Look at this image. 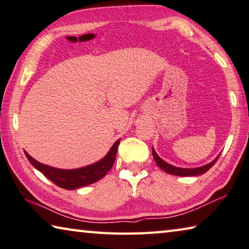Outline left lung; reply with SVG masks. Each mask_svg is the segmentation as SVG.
Listing matches in <instances>:
<instances>
[{"label":"left lung","instance_id":"obj_1","mask_svg":"<svg viewBox=\"0 0 249 249\" xmlns=\"http://www.w3.org/2000/svg\"><path fill=\"white\" fill-rule=\"evenodd\" d=\"M152 154H153V158H154V161L158 164L159 168H161L164 172L169 173V174H173V175H178V177H195V175H202L204 174L205 172H207L212 166H213L215 163H216L217 159L219 157H216L214 159L213 161L207 163L206 165H203V166H199V168H192V169H185V168H178V166H174L172 164H169L168 162H165L164 160H162V159L158 156L156 150L152 148Z\"/></svg>","mask_w":249,"mask_h":249}]
</instances>
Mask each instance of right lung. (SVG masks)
Masks as SVG:
<instances>
[{
	"mask_svg": "<svg viewBox=\"0 0 249 249\" xmlns=\"http://www.w3.org/2000/svg\"><path fill=\"white\" fill-rule=\"evenodd\" d=\"M119 143L120 139L113 143L109 152L106 154V157L98 162L84 166V168L72 170L53 168V166L43 164V163L36 161L27 152H25V156L35 169L42 172L48 180L55 183L57 186L66 190H75L99 181L100 178H103L109 172L110 169L112 168L113 162H115Z\"/></svg>",
	"mask_w": 249,
	"mask_h": 249,
	"instance_id": "add662e5",
	"label": "right lung"
}]
</instances>
